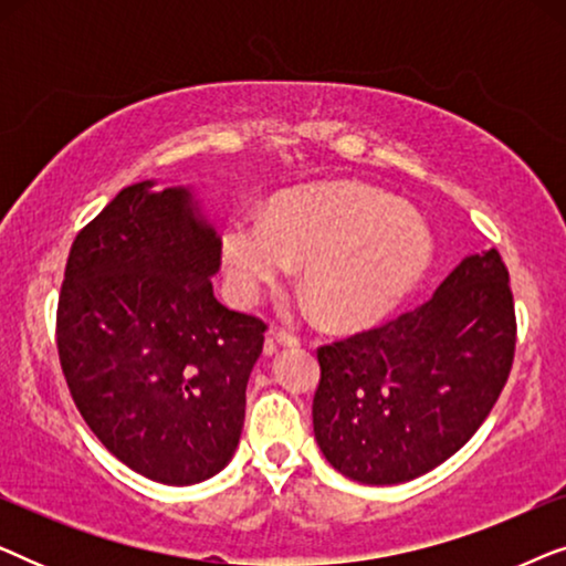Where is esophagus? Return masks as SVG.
I'll return each instance as SVG.
<instances>
[{"label": "esophagus", "mask_w": 566, "mask_h": 566, "mask_svg": "<svg viewBox=\"0 0 566 566\" xmlns=\"http://www.w3.org/2000/svg\"><path fill=\"white\" fill-rule=\"evenodd\" d=\"M275 347H298V337L291 335V332H270L268 343H265V353L273 355Z\"/></svg>", "instance_id": "obj_1"}]
</instances>
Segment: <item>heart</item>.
Wrapping results in <instances>:
<instances>
[{"label": "heart", "instance_id": "obj_1", "mask_svg": "<svg viewBox=\"0 0 566 566\" xmlns=\"http://www.w3.org/2000/svg\"><path fill=\"white\" fill-rule=\"evenodd\" d=\"M301 262L322 322L358 329L394 312L432 262L430 229L389 192L360 182L289 190L268 213H234L221 234L229 293L252 304Z\"/></svg>", "mask_w": 566, "mask_h": 566}]
</instances>
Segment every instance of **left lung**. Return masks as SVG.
I'll use <instances>...</instances> for the list:
<instances>
[{
	"mask_svg": "<svg viewBox=\"0 0 566 566\" xmlns=\"http://www.w3.org/2000/svg\"><path fill=\"white\" fill-rule=\"evenodd\" d=\"M497 250L469 254L428 304L316 353L314 438L360 484H401L459 451L486 420L515 353Z\"/></svg>",
	"mask_w": 566,
	"mask_h": 566,
	"instance_id": "left-lung-1",
	"label": "left lung"
}]
</instances>
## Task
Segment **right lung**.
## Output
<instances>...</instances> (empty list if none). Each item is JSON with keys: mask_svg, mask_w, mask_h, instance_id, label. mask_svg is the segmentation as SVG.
Instances as JSON below:
<instances>
[{"mask_svg": "<svg viewBox=\"0 0 566 566\" xmlns=\"http://www.w3.org/2000/svg\"><path fill=\"white\" fill-rule=\"evenodd\" d=\"M123 188L76 234L56 343L84 422L151 482L219 474L244 428L265 324L213 296L221 237L192 185Z\"/></svg>", "mask_w": 566, "mask_h": 566, "instance_id": "add662e5", "label": "right lung"}]
</instances>
